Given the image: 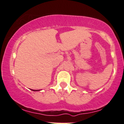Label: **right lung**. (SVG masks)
<instances>
[{"label": "right lung", "mask_w": 124, "mask_h": 124, "mask_svg": "<svg viewBox=\"0 0 124 124\" xmlns=\"http://www.w3.org/2000/svg\"><path fill=\"white\" fill-rule=\"evenodd\" d=\"M33 91H35V90H33Z\"/></svg>", "instance_id": "right-lung-1"}]
</instances>
